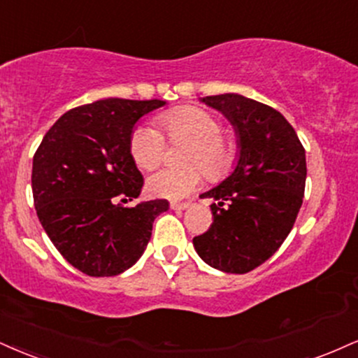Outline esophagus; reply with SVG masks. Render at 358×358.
<instances>
[{
  "label": "esophagus",
  "mask_w": 358,
  "mask_h": 358,
  "mask_svg": "<svg viewBox=\"0 0 358 358\" xmlns=\"http://www.w3.org/2000/svg\"><path fill=\"white\" fill-rule=\"evenodd\" d=\"M170 206H171V210H178V212H182V210L190 208L192 203L190 201H171Z\"/></svg>",
  "instance_id": "esophagus-1"
}]
</instances>
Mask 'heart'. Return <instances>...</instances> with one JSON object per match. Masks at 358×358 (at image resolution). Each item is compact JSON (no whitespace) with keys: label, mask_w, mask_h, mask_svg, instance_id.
Returning a JSON list of instances; mask_svg holds the SVG:
<instances>
[{"label":"heart","mask_w":358,"mask_h":358,"mask_svg":"<svg viewBox=\"0 0 358 358\" xmlns=\"http://www.w3.org/2000/svg\"><path fill=\"white\" fill-rule=\"evenodd\" d=\"M171 143H187L185 168H160L146 180V190L155 198L182 200L195 192L201 182V171L217 180L228 173L235 160L234 145L222 138V124L208 111L196 106H178L157 118ZM153 124H140L130 136V153L140 168H152L162 160L165 138ZM196 164L199 167H193Z\"/></svg>","instance_id":"b5f03b06"}]
</instances>
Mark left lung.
<instances>
[{"instance_id": "1", "label": "left lung", "mask_w": 358, "mask_h": 358, "mask_svg": "<svg viewBox=\"0 0 358 358\" xmlns=\"http://www.w3.org/2000/svg\"><path fill=\"white\" fill-rule=\"evenodd\" d=\"M220 111L236 136V165L201 198L213 223L193 238L198 257L227 273H247L268 260L294 228L303 201L307 162L285 116L236 93L200 98Z\"/></svg>"}]
</instances>
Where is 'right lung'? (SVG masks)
I'll return each instance as SVG.
<instances>
[{"instance_id":"obj_1","label":"right lung","mask_w":358,"mask_h":358,"mask_svg":"<svg viewBox=\"0 0 358 358\" xmlns=\"http://www.w3.org/2000/svg\"><path fill=\"white\" fill-rule=\"evenodd\" d=\"M163 100L108 98L59 116L33 157L36 215L64 260L90 277H113L140 260L166 200L138 198L143 176L130 153L141 116Z\"/></svg>"}]
</instances>
